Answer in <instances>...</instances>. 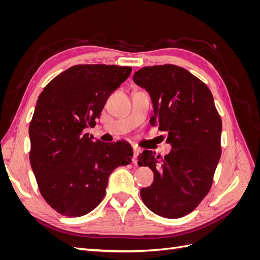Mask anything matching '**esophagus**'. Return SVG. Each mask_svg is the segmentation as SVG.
Instances as JSON below:
<instances>
[{"instance_id": "esophagus-1", "label": "esophagus", "mask_w": 260, "mask_h": 260, "mask_svg": "<svg viewBox=\"0 0 260 260\" xmlns=\"http://www.w3.org/2000/svg\"><path fill=\"white\" fill-rule=\"evenodd\" d=\"M140 153V148L137 146H133V158H132V162L133 164H138V155Z\"/></svg>"}]
</instances>
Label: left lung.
<instances>
[{"label": "left lung", "instance_id": "left-lung-1", "mask_svg": "<svg viewBox=\"0 0 260 260\" xmlns=\"http://www.w3.org/2000/svg\"><path fill=\"white\" fill-rule=\"evenodd\" d=\"M133 81L151 96L149 123L168 132L166 142L172 147L164 158L152 151L139 155V165L154 172L153 183L141 190V198L156 215L183 217L210 190L221 156V118L207 85L184 68L143 67Z\"/></svg>", "mask_w": 260, "mask_h": 260}]
</instances>
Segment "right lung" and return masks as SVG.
<instances>
[{
    "instance_id": "obj_1",
    "label": "right lung",
    "mask_w": 260,
    "mask_h": 260,
    "mask_svg": "<svg viewBox=\"0 0 260 260\" xmlns=\"http://www.w3.org/2000/svg\"><path fill=\"white\" fill-rule=\"evenodd\" d=\"M131 72L116 65H76L39 95L29 125L30 164L43 199L60 215L89 214L104 199L109 175L132 159L125 141L94 142L84 132L95 125L108 96Z\"/></svg>"
}]
</instances>
